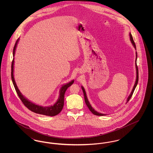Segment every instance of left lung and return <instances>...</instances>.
Wrapping results in <instances>:
<instances>
[{"instance_id": "8db88e82", "label": "left lung", "mask_w": 153, "mask_h": 153, "mask_svg": "<svg viewBox=\"0 0 153 153\" xmlns=\"http://www.w3.org/2000/svg\"><path fill=\"white\" fill-rule=\"evenodd\" d=\"M130 40H131L132 44V45H134V48L136 49V45H135V42H134V39H133V38H132V35H131V33H130ZM136 54H136V57H136V64H136V69H137V79H136V81H135V85H134V87H133V89H132V91H131V94H130V95L128 96V99H127V102H128V101L130 100V99H131V97H132V94H133V93H134V90H135V88H136L137 85V84H138V66H137V53H136ZM81 88H82V91H83V94H84V99H85V103H86V104H87V107H88V108H89V110L91 111V112H92V114H94L95 115H97V116H104V115H105V114H100V113H99V112H97V111H95V109H94V108H93L91 107V104H90L88 100L87 97L86 93H85V91L84 88L82 87H81Z\"/></svg>"}]
</instances>
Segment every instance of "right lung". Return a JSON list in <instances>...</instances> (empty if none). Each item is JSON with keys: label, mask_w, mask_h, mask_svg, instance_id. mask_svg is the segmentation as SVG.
<instances>
[{"label": "right lung", "mask_w": 153, "mask_h": 153, "mask_svg": "<svg viewBox=\"0 0 153 153\" xmlns=\"http://www.w3.org/2000/svg\"><path fill=\"white\" fill-rule=\"evenodd\" d=\"M18 42V40L16 41V43L15 44L14 47L13 49V56H14L15 51L16 49V45ZM14 58L12 61L11 64V79L13 81V83L14 84L15 91L18 95L19 97L21 100L23 104L28 108V109L31 111L33 112H35L38 114H41V115H44L46 116H50V117H53L58 115V114L62 111L64 107V95L65 93L66 90L68 89V88L72 84H73L74 82V80H72V81L69 82V83L66 84L65 85H62V87L60 89V93H59V96L58 98L57 102H56L53 105H51L50 107H44L42 106H39L36 105L31 102H30L28 100H27L23 95L21 94L19 90L17 87V85L15 83L14 78Z\"/></svg>", "instance_id": "1"}]
</instances>
